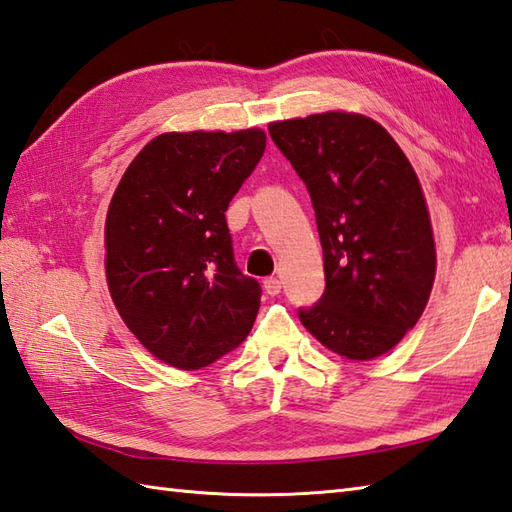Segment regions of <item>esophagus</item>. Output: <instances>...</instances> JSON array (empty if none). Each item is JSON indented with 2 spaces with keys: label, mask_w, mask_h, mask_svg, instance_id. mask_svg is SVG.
<instances>
[{
  "label": "esophagus",
  "mask_w": 512,
  "mask_h": 512,
  "mask_svg": "<svg viewBox=\"0 0 512 512\" xmlns=\"http://www.w3.org/2000/svg\"><path fill=\"white\" fill-rule=\"evenodd\" d=\"M264 290H266V295H270V297L279 295V292H281V281L277 277L264 279Z\"/></svg>",
  "instance_id": "34e87169"
}]
</instances>
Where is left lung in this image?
Instances as JSON below:
<instances>
[{
  "label": "left lung",
  "mask_w": 512,
  "mask_h": 512,
  "mask_svg": "<svg viewBox=\"0 0 512 512\" xmlns=\"http://www.w3.org/2000/svg\"><path fill=\"white\" fill-rule=\"evenodd\" d=\"M268 132L317 213L325 292L299 310L301 323L347 361L383 356L418 323L436 279L416 171L383 125L356 112L288 118Z\"/></svg>",
  "instance_id": "8db88e82"
}]
</instances>
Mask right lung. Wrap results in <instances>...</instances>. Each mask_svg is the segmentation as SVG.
<instances>
[{
  "instance_id": "obj_1",
  "label": "right lung",
  "mask_w": 512,
  "mask_h": 512,
  "mask_svg": "<svg viewBox=\"0 0 512 512\" xmlns=\"http://www.w3.org/2000/svg\"><path fill=\"white\" fill-rule=\"evenodd\" d=\"M264 149L259 127L167 132L118 182L105 220L107 288L162 363L202 369L253 328L262 288L235 266L224 213Z\"/></svg>"
}]
</instances>
